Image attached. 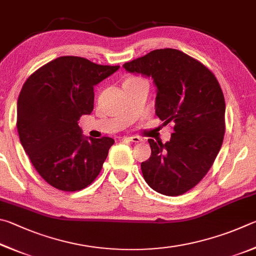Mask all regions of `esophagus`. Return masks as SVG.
<instances>
[{"mask_svg": "<svg viewBox=\"0 0 256 256\" xmlns=\"http://www.w3.org/2000/svg\"><path fill=\"white\" fill-rule=\"evenodd\" d=\"M124 140H128L132 142H142L144 140H142V137H138V136H132V137H126Z\"/></svg>", "mask_w": 256, "mask_h": 256, "instance_id": "obj_1", "label": "esophagus"}]
</instances>
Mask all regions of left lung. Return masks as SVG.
<instances>
[{
	"label": "left lung",
	"instance_id": "1",
	"mask_svg": "<svg viewBox=\"0 0 256 256\" xmlns=\"http://www.w3.org/2000/svg\"><path fill=\"white\" fill-rule=\"evenodd\" d=\"M130 73L152 76L158 88L155 114L173 122L172 138L148 140L150 158L140 168L152 189L181 196L202 180L225 135V98L216 76L202 62L178 49H156L124 62Z\"/></svg>",
	"mask_w": 256,
	"mask_h": 256
}]
</instances>
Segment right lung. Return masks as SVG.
<instances>
[{
  "label": "right lung",
  "instance_id": "obj_1",
  "mask_svg": "<svg viewBox=\"0 0 256 256\" xmlns=\"http://www.w3.org/2000/svg\"><path fill=\"white\" fill-rule=\"evenodd\" d=\"M120 66L62 56L31 74L18 98L21 145L40 176L58 190L91 184L114 144L110 137L85 138L78 121L94 106V85Z\"/></svg>",
  "mask_w": 256,
  "mask_h": 256
}]
</instances>
